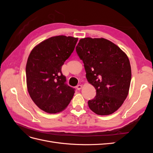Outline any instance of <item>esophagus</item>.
<instances>
[{
	"label": "esophagus",
	"instance_id": "34e87169",
	"mask_svg": "<svg viewBox=\"0 0 153 153\" xmlns=\"http://www.w3.org/2000/svg\"><path fill=\"white\" fill-rule=\"evenodd\" d=\"M82 88V85H78L77 86H76V89H78V90H80Z\"/></svg>",
	"mask_w": 153,
	"mask_h": 153
}]
</instances>
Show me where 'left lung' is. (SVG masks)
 <instances>
[{"instance_id":"obj_1","label":"left lung","mask_w":153,"mask_h":153,"mask_svg":"<svg viewBox=\"0 0 153 153\" xmlns=\"http://www.w3.org/2000/svg\"><path fill=\"white\" fill-rule=\"evenodd\" d=\"M76 52L84 64L87 81L96 95L88 105L95 114H112L128 94L131 70L126 54L116 45L104 38L80 39Z\"/></svg>"}]
</instances>
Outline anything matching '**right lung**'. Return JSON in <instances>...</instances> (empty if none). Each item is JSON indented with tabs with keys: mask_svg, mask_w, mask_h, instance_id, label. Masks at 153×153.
<instances>
[{
	"mask_svg": "<svg viewBox=\"0 0 153 153\" xmlns=\"http://www.w3.org/2000/svg\"><path fill=\"white\" fill-rule=\"evenodd\" d=\"M77 41L71 36L51 37L36 46L27 59V90L34 103L46 112H61L73 98L75 89L66 84L61 68Z\"/></svg>",
	"mask_w": 153,
	"mask_h": 153,
	"instance_id": "right-lung-1",
	"label": "right lung"
}]
</instances>
